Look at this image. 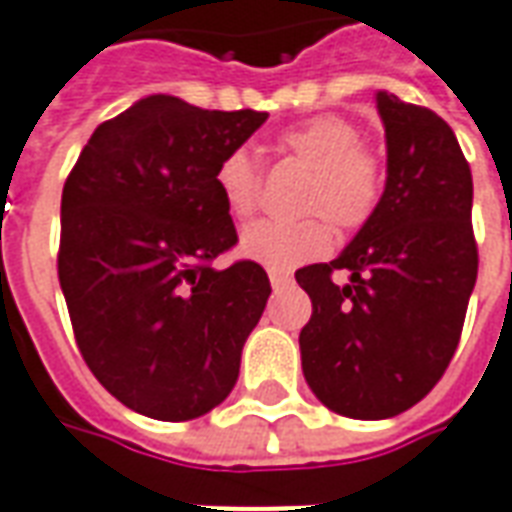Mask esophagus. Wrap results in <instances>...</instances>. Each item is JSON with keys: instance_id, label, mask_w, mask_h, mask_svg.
I'll list each match as a JSON object with an SVG mask.
<instances>
[{"instance_id": "obj_1", "label": "esophagus", "mask_w": 512, "mask_h": 512, "mask_svg": "<svg viewBox=\"0 0 512 512\" xmlns=\"http://www.w3.org/2000/svg\"><path fill=\"white\" fill-rule=\"evenodd\" d=\"M268 280H271L274 288H285V285H291L293 277L288 274V271H277V268H271V271H268Z\"/></svg>"}]
</instances>
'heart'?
I'll use <instances>...</instances> for the list:
<instances>
[{
    "label": "heart",
    "instance_id": "heart-1",
    "mask_svg": "<svg viewBox=\"0 0 512 512\" xmlns=\"http://www.w3.org/2000/svg\"><path fill=\"white\" fill-rule=\"evenodd\" d=\"M282 146L313 169L305 210L321 213L299 221L260 219L241 232V255L277 271L310 263L332 249L324 215L343 230L363 227L380 207L385 191L382 160L363 146V135L343 116H316L282 135ZM216 188L235 219L252 216L260 196L255 160L246 149H232L216 169Z\"/></svg>",
    "mask_w": 512,
    "mask_h": 512
}]
</instances>
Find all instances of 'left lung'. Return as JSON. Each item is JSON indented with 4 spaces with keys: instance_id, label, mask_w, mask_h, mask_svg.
Instances as JSON below:
<instances>
[{
    "instance_id": "1",
    "label": "left lung",
    "mask_w": 512,
    "mask_h": 512,
    "mask_svg": "<svg viewBox=\"0 0 512 512\" xmlns=\"http://www.w3.org/2000/svg\"><path fill=\"white\" fill-rule=\"evenodd\" d=\"M388 177L380 207L330 263L296 271L313 302L299 332L302 371L332 413H405L455 355L477 282L471 169L452 127L427 107L377 91ZM350 271L346 286L331 271Z\"/></svg>"
}]
</instances>
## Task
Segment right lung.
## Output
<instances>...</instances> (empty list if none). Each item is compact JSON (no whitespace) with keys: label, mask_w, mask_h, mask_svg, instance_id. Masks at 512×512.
<instances>
[{"label":"right lung","mask_w":512,"mask_h":512,"mask_svg":"<svg viewBox=\"0 0 512 512\" xmlns=\"http://www.w3.org/2000/svg\"><path fill=\"white\" fill-rule=\"evenodd\" d=\"M266 119L146 96L96 127L63 185L57 277L74 338L141 416L199 418L235 388L271 285L252 260L210 266L238 241L216 169Z\"/></svg>","instance_id":"obj_1"}]
</instances>
